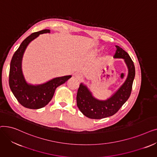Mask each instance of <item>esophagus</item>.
Returning a JSON list of instances; mask_svg holds the SVG:
<instances>
[{
  "mask_svg": "<svg viewBox=\"0 0 157 157\" xmlns=\"http://www.w3.org/2000/svg\"><path fill=\"white\" fill-rule=\"evenodd\" d=\"M76 78L79 80V81H81L83 79V76H82L81 74H76Z\"/></svg>",
  "mask_w": 157,
  "mask_h": 157,
  "instance_id": "obj_1",
  "label": "esophagus"
}]
</instances>
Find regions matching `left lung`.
<instances>
[{"instance_id":"left-lung-1","label":"left lung","mask_w":157,"mask_h":157,"mask_svg":"<svg viewBox=\"0 0 157 157\" xmlns=\"http://www.w3.org/2000/svg\"><path fill=\"white\" fill-rule=\"evenodd\" d=\"M114 58L125 60L128 69V76L123 85L116 93L106 101H99L94 98L87 87L81 84L78 90L76 101L80 111L91 119H102L117 113L129 98L135 77V66L129 55L118 46Z\"/></svg>"}]
</instances>
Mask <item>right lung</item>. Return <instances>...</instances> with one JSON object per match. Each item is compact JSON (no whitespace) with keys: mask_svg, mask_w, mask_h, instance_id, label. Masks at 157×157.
<instances>
[{"mask_svg":"<svg viewBox=\"0 0 157 157\" xmlns=\"http://www.w3.org/2000/svg\"><path fill=\"white\" fill-rule=\"evenodd\" d=\"M45 29L32 33L25 39L14 53L10 64L9 85L11 91L18 102L25 108L32 109L42 108L46 105L53 97L56 88L65 83L71 76L54 78L47 83L39 85L27 83L21 71V60L23 53L28 44L39 34L49 33Z\"/></svg>","mask_w":157,"mask_h":157,"instance_id":"obj_1","label":"right lung"}]
</instances>
